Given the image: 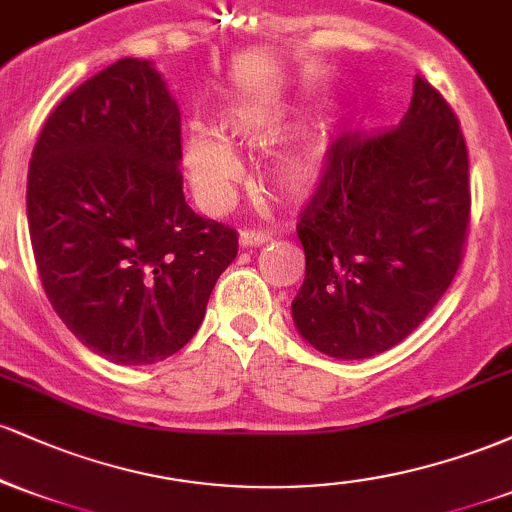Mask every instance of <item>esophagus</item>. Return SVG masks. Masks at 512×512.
Instances as JSON below:
<instances>
[{
    "label": "esophagus",
    "instance_id": "esophagus-1",
    "mask_svg": "<svg viewBox=\"0 0 512 512\" xmlns=\"http://www.w3.org/2000/svg\"><path fill=\"white\" fill-rule=\"evenodd\" d=\"M272 240L267 231H243L240 233V248H257Z\"/></svg>",
    "mask_w": 512,
    "mask_h": 512
}]
</instances>
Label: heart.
Wrapping results in <instances>:
<instances>
[{
  "label": "heart",
  "instance_id": "b5f03b06",
  "mask_svg": "<svg viewBox=\"0 0 512 512\" xmlns=\"http://www.w3.org/2000/svg\"><path fill=\"white\" fill-rule=\"evenodd\" d=\"M226 129L248 144H267L281 132L279 120L255 108H236L226 117ZM182 161L192 187L207 204H221L231 185L240 178L243 166L231 142L209 127H195L182 144ZM322 168V154L313 149H296L279 158L276 180L289 195H303L315 185Z\"/></svg>",
  "mask_w": 512,
  "mask_h": 512
}]
</instances>
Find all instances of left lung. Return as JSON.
I'll return each instance as SVG.
<instances>
[{"mask_svg": "<svg viewBox=\"0 0 512 512\" xmlns=\"http://www.w3.org/2000/svg\"><path fill=\"white\" fill-rule=\"evenodd\" d=\"M469 158L460 122L416 76L395 129L339 134L298 221L305 279L296 330L322 354L370 358L409 337L462 262Z\"/></svg>", "mask_w": 512, "mask_h": 512, "instance_id": "left-lung-1", "label": "left lung"}]
</instances>
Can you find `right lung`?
I'll return each mask as SVG.
<instances>
[{"label": "right lung", "mask_w": 512, "mask_h": 512, "mask_svg": "<svg viewBox=\"0 0 512 512\" xmlns=\"http://www.w3.org/2000/svg\"><path fill=\"white\" fill-rule=\"evenodd\" d=\"M180 110L154 62L125 57L52 110L28 166V231L52 308L122 366L195 337L238 233L182 195Z\"/></svg>", "instance_id": "add662e5"}]
</instances>
